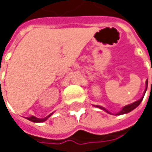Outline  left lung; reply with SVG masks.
I'll return each mask as SVG.
<instances>
[{"mask_svg": "<svg viewBox=\"0 0 152 152\" xmlns=\"http://www.w3.org/2000/svg\"><path fill=\"white\" fill-rule=\"evenodd\" d=\"M147 84H148V80L146 81V90H147ZM151 88H152V81H151ZM146 90H145V91H146ZM144 96V95H143ZM142 99H143V97L142 98V99H140L139 100H137L136 102H134L133 104H130V105H128V106H124L122 109H121V112H119L118 113H117V115H121V114H124V113H129V112H131L132 110H134L136 107L140 105V103L142 102ZM98 107H99V108H101V109H103V110H105L106 112H107L106 109L104 108V107H102V106H97ZM108 113V112H107Z\"/></svg>", "mask_w": 152, "mask_h": 152, "instance_id": "8db88e82", "label": "left lung"}]
</instances>
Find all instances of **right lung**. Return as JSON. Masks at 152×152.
Wrapping results in <instances>:
<instances>
[{
  "mask_svg": "<svg viewBox=\"0 0 152 152\" xmlns=\"http://www.w3.org/2000/svg\"><path fill=\"white\" fill-rule=\"evenodd\" d=\"M51 115H52V113L49 114L48 116H46V118H43V119H39V118L34 117V116H31V117H29V118H27V119H28L29 121H33V122H43V121H46V120L48 119V117H50Z\"/></svg>",
  "mask_w": 152,
  "mask_h": 152,
  "instance_id": "1",
  "label": "right lung"
}]
</instances>
